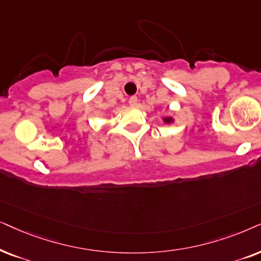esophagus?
<instances>
[{
  "label": "esophagus",
  "mask_w": 261,
  "mask_h": 261,
  "mask_svg": "<svg viewBox=\"0 0 261 261\" xmlns=\"http://www.w3.org/2000/svg\"><path fill=\"white\" fill-rule=\"evenodd\" d=\"M137 102H138L137 96H131V98L128 99V103H130V106H136Z\"/></svg>",
  "instance_id": "obj_1"
}]
</instances>
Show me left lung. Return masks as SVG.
<instances>
[{"instance_id":"8db88e82","label":"left lung","mask_w":261,"mask_h":261,"mask_svg":"<svg viewBox=\"0 0 261 261\" xmlns=\"http://www.w3.org/2000/svg\"><path fill=\"white\" fill-rule=\"evenodd\" d=\"M173 121V119L171 117H168V118H165V123H167V124H169V123H172Z\"/></svg>"}]
</instances>
